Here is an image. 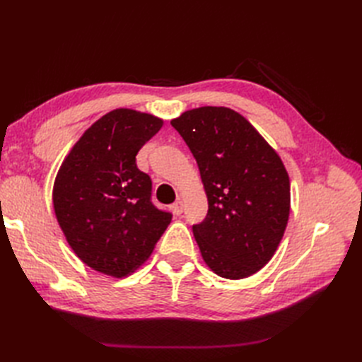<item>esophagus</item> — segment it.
Wrapping results in <instances>:
<instances>
[{"mask_svg":"<svg viewBox=\"0 0 362 362\" xmlns=\"http://www.w3.org/2000/svg\"><path fill=\"white\" fill-rule=\"evenodd\" d=\"M182 210H184V206H182V202H181V201H177V202H175V204L172 205V211H173V214L180 216V214H182Z\"/></svg>","mask_w":362,"mask_h":362,"instance_id":"obj_1","label":"esophagus"}]
</instances>
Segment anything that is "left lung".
Masks as SVG:
<instances>
[{
    "label": "left lung",
    "mask_w": 362,
    "mask_h": 362,
    "mask_svg": "<svg viewBox=\"0 0 362 362\" xmlns=\"http://www.w3.org/2000/svg\"><path fill=\"white\" fill-rule=\"evenodd\" d=\"M170 125L201 172L208 213L193 234L218 276L243 279L275 254L290 214L288 173L275 151L237 112L201 107Z\"/></svg>",
    "instance_id": "left-lung-1"
}]
</instances>
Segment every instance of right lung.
<instances>
[{
	"label": "right lung",
	"instance_id": "1",
	"mask_svg": "<svg viewBox=\"0 0 362 362\" xmlns=\"http://www.w3.org/2000/svg\"><path fill=\"white\" fill-rule=\"evenodd\" d=\"M161 127V119L128 108L107 113L76 141L54 182V211L69 246L105 275L137 269L172 221L152 204L151 177L136 164Z\"/></svg>",
	"mask_w": 362,
	"mask_h": 362
}]
</instances>
